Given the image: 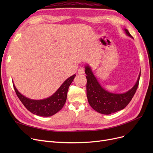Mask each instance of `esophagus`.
Segmentation results:
<instances>
[{"label": "esophagus", "instance_id": "esophagus-1", "mask_svg": "<svg viewBox=\"0 0 153 153\" xmlns=\"http://www.w3.org/2000/svg\"><path fill=\"white\" fill-rule=\"evenodd\" d=\"M84 69L83 68H80L79 69H78V74H84Z\"/></svg>", "mask_w": 153, "mask_h": 153}]
</instances>
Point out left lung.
Segmentation results:
<instances>
[{"label":"left lung","instance_id":"1","mask_svg":"<svg viewBox=\"0 0 153 153\" xmlns=\"http://www.w3.org/2000/svg\"><path fill=\"white\" fill-rule=\"evenodd\" d=\"M126 34L133 38L129 31L124 29ZM87 75V97L91 107L100 114L108 115L124 109L130 102L137 89L140 73L137 80L130 89L123 93H114L105 89L97 80L89 65L85 66Z\"/></svg>","mask_w":153,"mask_h":153}]
</instances>
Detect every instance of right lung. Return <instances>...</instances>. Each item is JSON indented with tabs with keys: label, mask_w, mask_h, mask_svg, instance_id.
Returning <instances> with one entry per match:
<instances>
[{
	"label": "right lung",
	"mask_w": 153,
	"mask_h": 153,
	"mask_svg": "<svg viewBox=\"0 0 153 153\" xmlns=\"http://www.w3.org/2000/svg\"><path fill=\"white\" fill-rule=\"evenodd\" d=\"M75 76V74L67 78L52 96L43 100H32L25 97L18 91L14 82L13 84L17 96L27 110L39 116L50 117L61 110L65 104L69 87Z\"/></svg>",
	"instance_id": "add662e5"
}]
</instances>
